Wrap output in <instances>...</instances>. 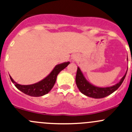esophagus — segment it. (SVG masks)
<instances>
[{"label":"esophagus","mask_w":132,"mask_h":132,"mask_svg":"<svg viewBox=\"0 0 132 132\" xmlns=\"http://www.w3.org/2000/svg\"><path fill=\"white\" fill-rule=\"evenodd\" d=\"M78 56L77 54H74L72 55L71 57V60L73 62H75V61H77L78 60Z\"/></svg>","instance_id":"1"}]
</instances>
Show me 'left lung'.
I'll use <instances>...</instances> for the list:
<instances>
[{
  "instance_id": "obj_1",
  "label": "left lung",
  "mask_w": 132,
  "mask_h": 132,
  "mask_svg": "<svg viewBox=\"0 0 132 132\" xmlns=\"http://www.w3.org/2000/svg\"><path fill=\"white\" fill-rule=\"evenodd\" d=\"M127 60H128V57H127ZM127 73V71L120 81L111 87H99L90 83L85 77L84 73L80 68L78 67L77 75H76V84L79 90L86 96L94 99H101L108 96L116 91L123 83V80L125 78Z\"/></svg>"
}]
</instances>
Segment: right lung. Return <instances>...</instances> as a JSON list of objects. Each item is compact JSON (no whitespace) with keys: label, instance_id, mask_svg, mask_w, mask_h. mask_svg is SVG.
I'll use <instances>...</instances> for the list:
<instances>
[{"label":"right lung","instance_id":"right-lung-1","mask_svg":"<svg viewBox=\"0 0 132 132\" xmlns=\"http://www.w3.org/2000/svg\"><path fill=\"white\" fill-rule=\"evenodd\" d=\"M70 63V61H68L57 64L46 77L38 82L31 85H20L16 83L11 76L9 77L15 87L24 94L31 97L43 96L51 90L56 81L58 74L67 67Z\"/></svg>","mask_w":132,"mask_h":132}]
</instances>
